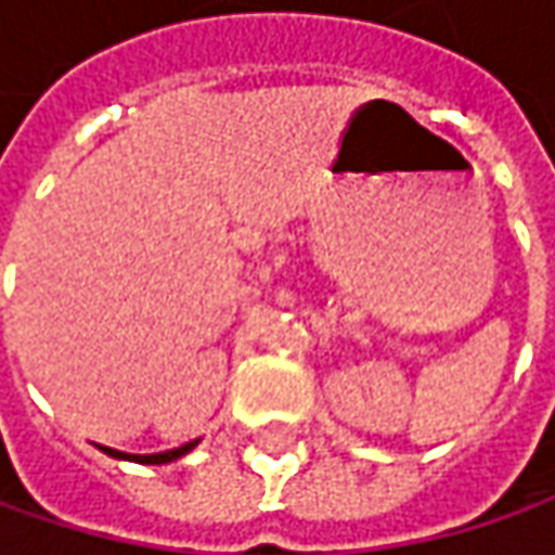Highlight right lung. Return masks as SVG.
I'll return each instance as SVG.
<instances>
[{"label":"right lung","instance_id":"add662e5","mask_svg":"<svg viewBox=\"0 0 555 555\" xmlns=\"http://www.w3.org/2000/svg\"><path fill=\"white\" fill-rule=\"evenodd\" d=\"M107 457H117V460H135V463H144V466H160V463H172V460L184 457L188 451H194L197 448V441H188L182 448H172V451H160V454H122V451H114V448H104V444H98Z\"/></svg>","mask_w":555,"mask_h":555}]
</instances>
